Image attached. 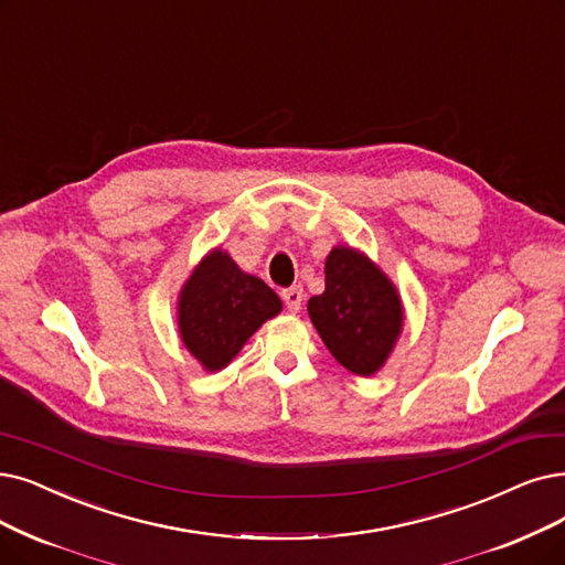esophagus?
Wrapping results in <instances>:
<instances>
[{
	"label": "esophagus",
	"instance_id": "34e87169",
	"mask_svg": "<svg viewBox=\"0 0 565 565\" xmlns=\"http://www.w3.org/2000/svg\"><path fill=\"white\" fill-rule=\"evenodd\" d=\"M282 301H285V306H287L289 312H299L301 301H303V289H301V287L282 289Z\"/></svg>",
	"mask_w": 565,
	"mask_h": 565
}]
</instances>
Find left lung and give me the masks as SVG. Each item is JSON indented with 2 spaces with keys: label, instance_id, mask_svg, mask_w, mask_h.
I'll list each match as a JSON object with an SVG mask.
<instances>
[{
  "label": "left lung",
  "instance_id": "obj_1",
  "mask_svg": "<svg viewBox=\"0 0 565 565\" xmlns=\"http://www.w3.org/2000/svg\"><path fill=\"white\" fill-rule=\"evenodd\" d=\"M327 287L308 301L324 345L354 375H371L401 331L403 310L394 285L350 247H333L324 266Z\"/></svg>",
  "mask_w": 565,
  "mask_h": 565
}]
</instances>
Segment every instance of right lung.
<instances>
[{
	"label": "right lung",
	"instance_id": "1",
	"mask_svg": "<svg viewBox=\"0 0 565 565\" xmlns=\"http://www.w3.org/2000/svg\"><path fill=\"white\" fill-rule=\"evenodd\" d=\"M280 308L278 295L264 280L243 274L230 255L215 250L180 295V338L209 371H220Z\"/></svg>",
	"mask_w": 565,
	"mask_h": 565
}]
</instances>
